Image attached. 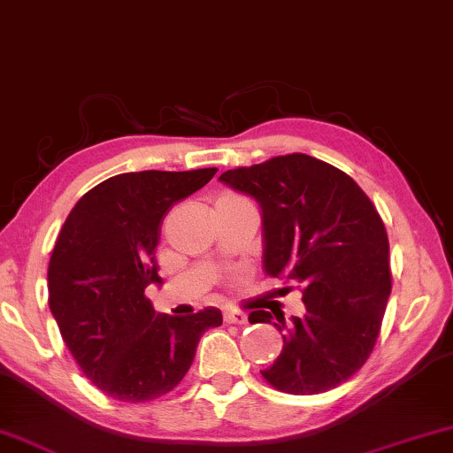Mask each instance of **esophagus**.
<instances>
[{
  "mask_svg": "<svg viewBox=\"0 0 453 453\" xmlns=\"http://www.w3.org/2000/svg\"><path fill=\"white\" fill-rule=\"evenodd\" d=\"M225 320L228 325H245L247 314L241 311H225Z\"/></svg>",
  "mask_w": 453,
  "mask_h": 453,
  "instance_id": "obj_1",
  "label": "esophagus"
}]
</instances>
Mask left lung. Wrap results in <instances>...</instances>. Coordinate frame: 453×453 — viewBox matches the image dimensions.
<instances>
[{
  "label": "left lung",
  "mask_w": 453,
  "mask_h": 453,
  "mask_svg": "<svg viewBox=\"0 0 453 453\" xmlns=\"http://www.w3.org/2000/svg\"><path fill=\"white\" fill-rule=\"evenodd\" d=\"M219 180L259 204L265 273L303 286V319L286 323L273 312L284 347L261 376L303 396L343 384L370 357L392 290L376 206L349 175L303 153L228 169ZM251 319L273 317L253 311Z\"/></svg>",
  "instance_id": "8db88e82"
}]
</instances>
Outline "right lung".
<instances>
[{"instance_id": "1", "label": "right lung", "mask_w": 453, "mask_h": 453, "mask_svg": "<svg viewBox=\"0 0 453 453\" xmlns=\"http://www.w3.org/2000/svg\"><path fill=\"white\" fill-rule=\"evenodd\" d=\"M214 173L114 175L81 196L58 233L49 264L50 312L85 376L116 401L147 403L173 390L202 333L222 325L214 306L169 317L145 296L149 284H161L155 249L163 216Z\"/></svg>"}]
</instances>
